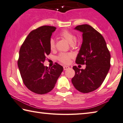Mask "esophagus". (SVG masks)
Here are the masks:
<instances>
[{
  "instance_id": "obj_1",
  "label": "esophagus",
  "mask_w": 123,
  "mask_h": 123,
  "mask_svg": "<svg viewBox=\"0 0 123 123\" xmlns=\"http://www.w3.org/2000/svg\"><path fill=\"white\" fill-rule=\"evenodd\" d=\"M63 68H64V70H68V69H69V67H68V66H64L63 67Z\"/></svg>"
}]
</instances>
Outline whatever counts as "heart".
<instances>
[{
  "label": "heart",
  "mask_w": 123,
  "mask_h": 123,
  "mask_svg": "<svg viewBox=\"0 0 123 123\" xmlns=\"http://www.w3.org/2000/svg\"><path fill=\"white\" fill-rule=\"evenodd\" d=\"M59 35L63 38H64L65 39L70 43V44H73L76 39V37L74 35V34L72 32L68 31V30H64L62 31L59 33ZM49 48L51 50H54L55 49V42L53 39H51L49 42ZM72 58V55L69 53H62L59 55L57 57L58 60L59 61L61 62L63 64H68L70 62L71 58Z\"/></svg>",
  "instance_id": "b5f03b06"
}]
</instances>
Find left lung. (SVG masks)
Wrapping results in <instances>:
<instances>
[{
	"label": "left lung",
	"instance_id": "obj_1",
	"mask_svg": "<svg viewBox=\"0 0 123 123\" xmlns=\"http://www.w3.org/2000/svg\"><path fill=\"white\" fill-rule=\"evenodd\" d=\"M75 29L83 33V43L75 63L86 68L73 67L75 73L72 82L78 91L88 93L97 89L105 79L110 67V54L102 35L92 26L82 24Z\"/></svg>",
	"mask_w": 123,
	"mask_h": 123
}]
</instances>
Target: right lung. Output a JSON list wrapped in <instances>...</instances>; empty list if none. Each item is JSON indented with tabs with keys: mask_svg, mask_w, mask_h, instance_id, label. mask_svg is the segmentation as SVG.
I'll return each mask as SVG.
<instances>
[{
	"mask_svg": "<svg viewBox=\"0 0 123 123\" xmlns=\"http://www.w3.org/2000/svg\"><path fill=\"white\" fill-rule=\"evenodd\" d=\"M53 26L44 25L32 31L23 42L19 50L18 65L24 85L38 94L52 90L63 67L57 63L52 67L44 66L47 55L50 53L49 42Z\"/></svg>",
	"mask_w": 123,
	"mask_h": 123,
	"instance_id": "obj_1",
	"label": "right lung"
}]
</instances>
